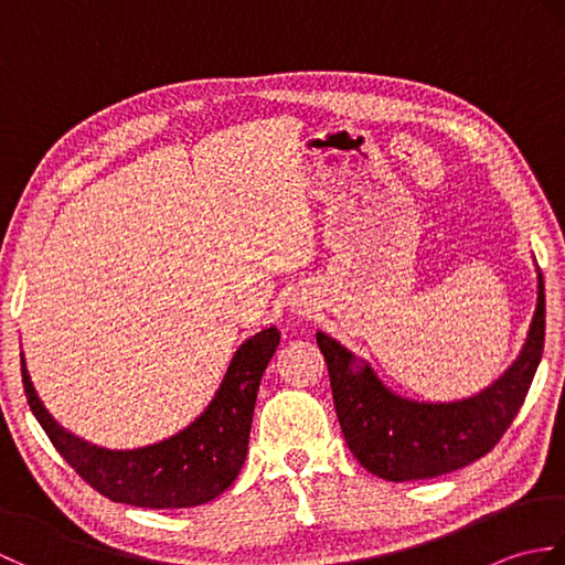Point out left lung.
Instances as JSON below:
<instances>
[{"label": "left lung", "mask_w": 565, "mask_h": 565, "mask_svg": "<svg viewBox=\"0 0 565 565\" xmlns=\"http://www.w3.org/2000/svg\"><path fill=\"white\" fill-rule=\"evenodd\" d=\"M546 303L539 271L530 338L505 376L459 403H415L393 395L369 366H354L342 344L318 332L328 362L332 401L347 447L356 461L386 481H423L481 459L512 425L544 352Z\"/></svg>", "instance_id": "8db88e82"}]
</instances>
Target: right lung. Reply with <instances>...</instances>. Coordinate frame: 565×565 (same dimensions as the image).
Here are the masks:
<instances>
[{"label":"right lung","instance_id":"right-lung-1","mask_svg":"<svg viewBox=\"0 0 565 565\" xmlns=\"http://www.w3.org/2000/svg\"><path fill=\"white\" fill-rule=\"evenodd\" d=\"M276 344V328L249 338L235 352L218 393L196 423L170 439L134 451L102 449L70 435L39 401L23 359L21 379L26 401L47 439L97 493L150 510L194 508L218 498L243 468L259 381Z\"/></svg>","mask_w":565,"mask_h":565}]
</instances>
